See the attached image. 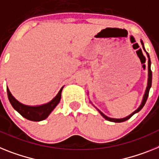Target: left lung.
Here are the masks:
<instances>
[{
    "label": "left lung",
    "mask_w": 159,
    "mask_h": 159,
    "mask_svg": "<svg viewBox=\"0 0 159 159\" xmlns=\"http://www.w3.org/2000/svg\"><path fill=\"white\" fill-rule=\"evenodd\" d=\"M141 45H142V48H143L144 51H145V52H146V51H145V48H144V43L143 42H142V40H141ZM146 54H147V57H148V83H147V87H146V90H145V94H144L143 96V99H142V102H141V105H140V107H138V108L137 109V110L135 111H133L132 114H130L129 116H128L125 117V118H122V119H115V118H110V117L107 116L106 115H104L103 113L102 112V111H100L98 109H97V110L98 111V112L100 113V114L102 115V116L103 117V118H105L108 121H111V122H115V123H120V122H124V121H126L127 120H129V119L131 118L132 116H133V115L135 114V113H137L138 111H140L142 109V107H144V105L145 104V102H146V100H147V98L148 96H149V91H150V87H151V85H152V71H151V69H150V65H151V62H150V56H149V54H148V52H146Z\"/></svg>",
    "instance_id": "obj_1"
}]
</instances>
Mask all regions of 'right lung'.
<instances>
[{
  "instance_id": "1",
  "label": "right lung",
  "mask_w": 159,
  "mask_h": 159,
  "mask_svg": "<svg viewBox=\"0 0 159 159\" xmlns=\"http://www.w3.org/2000/svg\"><path fill=\"white\" fill-rule=\"evenodd\" d=\"M63 87L61 88V90H60L59 93L57 94V96L52 101H50L48 103H45V104L39 105V106L32 107L22 104V103L18 102V100L16 99L14 96L12 95V94L10 93L8 87L7 94L12 107L21 116H22L24 118L27 119V120L31 121H41L45 120L47 117L48 116L50 113L54 110L55 107L60 102V100L61 98V91H62Z\"/></svg>"
}]
</instances>
